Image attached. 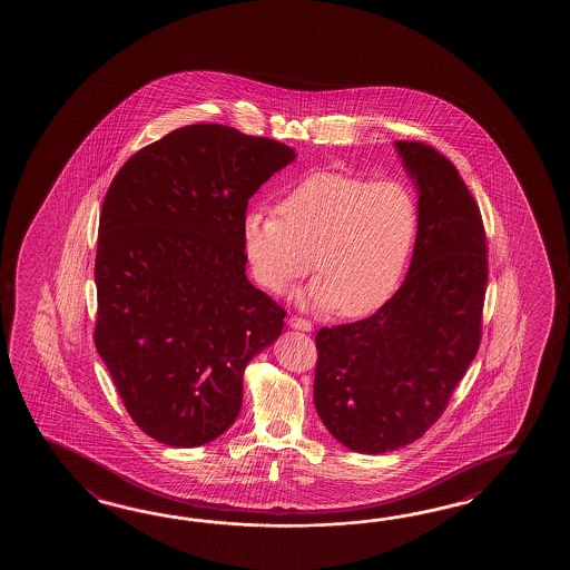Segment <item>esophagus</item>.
Segmentation results:
<instances>
[{"mask_svg": "<svg viewBox=\"0 0 570 570\" xmlns=\"http://www.w3.org/2000/svg\"><path fill=\"white\" fill-rule=\"evenodd\" d=\"M288 326L292 327V330H298V332H312V330H314L312 322H308V320H304V317L298 316L289 317Z\"/></svg>", "mask_w": 570, "mask_h": 570, "instance_id": "34e87169", "label": "esophagus"}]
</instances>
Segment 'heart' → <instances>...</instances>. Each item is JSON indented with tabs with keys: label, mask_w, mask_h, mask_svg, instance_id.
<instances>
[{
	"label": "heart",
	"mask_w": 570,
	"mask_h": 570,
	"mask_svg": "<svg viewBox=\"0 0 570 570\" xmlns=\"http://www.w3.org/2000/svg\"><path fill=\"white\" fill-rule=\"evenodd\" d=\"M278 213L250 208L240 238L262 288L284 294L309 271L304 308L362 317L400 286L420 228L417 198L397 180L316 173L284 193Z\"/></svg>",
	"instance_id": "heart-1"
}]
</instances>
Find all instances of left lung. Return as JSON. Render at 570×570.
<instances>
[{
    "label": "left lung",
    "instance_id": "left-lung-1",
    "mask_svg": "<svg viewBox=\"0 0 570 570\" xmlns=\"http://www.w3.org/2000/svg\"><path fill=\"white\" fill-rule=\"evenodd\" d=\"M393 145L420 206L407 276L374 316L316 336L317 415L367 455L410 445L441 417L475 360L487 289L483 220L458 168L423 142Z\"/></svg>",
    "mask_w": 570,
    "mask_h": 570
}]
</instances>
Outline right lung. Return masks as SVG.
<instances>
[{
	"instance_id": "obj_1",
	"label": "right lung",
	"mask_w": 570,
	"mask_h": 570,
	"mask_svg": "<svg viewBox=\"0 0 570 570\" xmlns=\"http://www.w3.org/2000/svg\"><path fill=\"white\" fill-rule=\"evenodd\" d=\"M296 159L278 140L188 125L140 149L107 190L95 258V345L132 421L170 448L220 438L244 370L286 312L246 278L240 226Z\"/></svg>"
}]
</instances>
